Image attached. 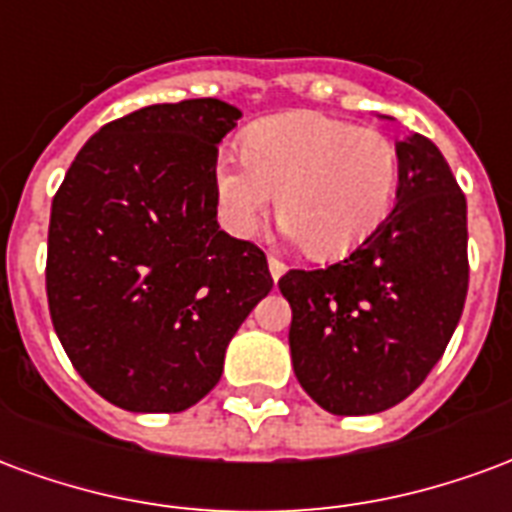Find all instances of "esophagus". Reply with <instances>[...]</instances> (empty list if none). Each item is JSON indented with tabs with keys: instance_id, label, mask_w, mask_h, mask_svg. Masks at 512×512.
<instances>
[{
	"instance_id": "esophagus-1",
	"label": "esophagus",
	"mask_w": 512,
	"mask_h": 512,
	"mask_svg": "<svg viewBox=\"0 0 512 512\" xmlns=\"http://www.w3.org/2000/svg\"><path fill=\"white\" fill-rule=\"evenodd\" d=\"M267 264H270V275H272V278H275V281H278L283 272H286V264H283V261L278 259V256H272V253H270V259H267Z\"/></svg>"
}]
</instances>
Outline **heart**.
Returning <instances> with one entry per match:
<instances>
[{
  "label": "heart",
  "mask_w": 512,
  "mask_h": 512,
  "mask_svg": "<svg viewBox=\"0 0 512 512\" xmlns=\"http://www.w3.org/2000/svg\"><path fill=\"white\" fill-rule=\"evenodd\" d=\"M398 174V147L382 130L294 111L256 122L242 158L215 163L212 188L231 234H256L281 196L294 240L316 259H341L390 212Z\"/></svg>",
  "instance_id": "b5f03b06"
}]
</instances>
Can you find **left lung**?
<instances>
[{"label":"left lung","mask_w":512,"mask_h":512,"mask_svg":"<svg viewBox=\"0 0 512 512\" xmlns=\"http://www.w3.org/2000/svg\"><path fill=\"white\" fill-rule=\"evenodd\" d=\"M398 147L395 207L343 261L289 270L278 289L292 305L297 382L333 414L401 404L431 374L469 289L466 196L431 138Z\"/></svg>","instance_id":"1"}]
</instances>
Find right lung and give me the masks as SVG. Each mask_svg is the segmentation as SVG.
Returning a JSON list of instances; mask_svg holds the SVG:
<instances>
[{
	"label": "right lung",
	"mask_w": 512,
	"mask_h": 512,
	"mask_svg": "<svg viewBox=\"0 0 512 512\" xmlns=\"http://www.w3.org/2000/svg\"><path fill=\"white\" fill-rule=\"evenodd\" d=\"M240 108H138L89 138L51 204L46 294L81 379L128 412H182L272 289L259 245L218 226L212 171Z\"/></svg>",
	"instance_id": "1"
}]
</instances>
